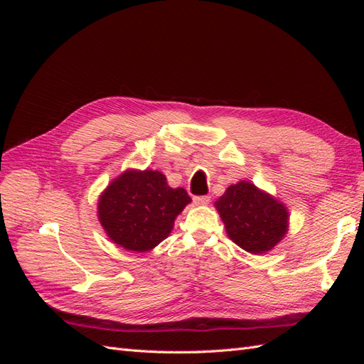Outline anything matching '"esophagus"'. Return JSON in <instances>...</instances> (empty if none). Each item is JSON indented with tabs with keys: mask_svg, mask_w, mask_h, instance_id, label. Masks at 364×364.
Masks as SVG:
<instances>
[{
	"mask_svg": "<svg viewBox=\"0 0 364 364\" xmlns=\"http://www.w3.org/2000/svg\"><path fill=\"white\" fill-rule=\"evenodd\" d=\"M194 202L197 205H208L209 202H211V197H209V196H196Z\"/></svg>",
	"mask_w": 364,
	"mask_h": 364,
	"instance_id": "34e87169",
	"label": "esophagus"
}]
</instances>
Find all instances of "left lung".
<instances>
[{"instance_id":"8db88e82","label":"left lung","mask_w":364,"mask_h":364,"mask_svg":"<svg viewBox=\"0 0 364 364\" xmlns=\"http://www.w3.org/2000/svg\"><path fill=\"white\" fill-rule=\"evenodd\" d=\"M229 238L250 253H264L287 232L285 206L249 182L230 185L215 202Z\"/></svg>"}]
</instances>
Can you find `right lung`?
<instances>
[{
	"label": "right lung",
	"mask_w": 364,
	"mask_h": 364,
	"mask_svg": "<svg viewBox=\"0 0 364 364\" xmlns=\"http://www.w3.org/2000/svg\"><path fill=\"white\" fill-rule=\"evenodd\" d=\"M191 197L170 188L159 171L129 170L107 186L98 200V217L114 243L147 252L171 232L174 218Z\"/></svg>",
	"instance_id": "obj_1"
}]
</instances>
